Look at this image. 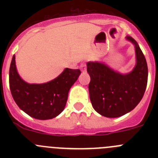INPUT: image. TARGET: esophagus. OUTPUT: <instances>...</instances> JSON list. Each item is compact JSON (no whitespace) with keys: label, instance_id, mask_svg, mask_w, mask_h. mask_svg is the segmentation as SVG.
<instances>
[{"label":"esophagus","instance_id":"esophagus-1","mask_svg":"<svg viewBox=\"0 0 158 158\" xmlns=\"http://www.w3.org/2000/svg\"><path fill=\"white\" fill-rule=\"evenodd\" d=\"M81 70L83 71H86V64L85 63H82L81 65Z\"/></svg>","mask_w":158,"mask_h":158}]
</instances>
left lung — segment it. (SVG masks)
Masks as SVG:
<instances>
[{"instance_id": "left-lung-1", "label": "left lung", "mask_w": 158, "mask_h": 158, "mask_svg": "<svg viewBox=\"0 0 158 158\" xmlns=\"http://www.w3.org/2000/svg\"><path fill=\"white\" fill-rule=\"evenodd\" d=\"M127 39L135 46L137 64L132 72L123 75L103 63H87L92 105L99 114L108 118L122 116L133 110L143 97L147 85L146 58L133 38Z\"/></svg>"}]
</instances>
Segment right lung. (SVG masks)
<instances>
[{"label":"right lung","instance_id":"right-lung-1","mask_svg":"<svg viewBox=\"0 0 158 158\" xmlns=\"http://www.w3.org/2000/svg\"><path fill=\"white\" fill-rule=\"evenodd\" d=\"M80 74V69L66 68L47 83L28 84L18 74L13 55L9 69V87L20 109L33 118L45 120L56 117L63 111L69 89Z\"/></svg>","mask_w":158,"mask_h":158}]
</instances>
